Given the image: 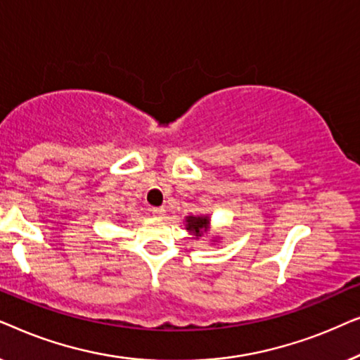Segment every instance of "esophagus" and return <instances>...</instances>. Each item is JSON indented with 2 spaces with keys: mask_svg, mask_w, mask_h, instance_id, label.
Returning a JSON list of instances; mask_svg holds the SVG:
<instances>
[{
  "mask_svg": "<svg viewBox=\"0 0 360 360\" xmlns=\"http://www.w3.org/2000/svg\"><path fill=\"white\" fill-rule=\"evenodd\" d=\"M152 214L157 216V218H164L165 208H152Z\"/></svg>",
  "mask_w": 360,
  "mask_h": 360,
  "instance_id": "34e87169",
  "label": "esophagus"
}]
</instances>
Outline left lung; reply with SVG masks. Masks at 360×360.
Wrapping results in <instances>:
<instances>
[{
	"label": "left lung",
	"instance_id": "1",
	"mask_svg": "<svg viewBox=\"0 0 360 360\" xmlns=\"http://www.w3.org/2000/svg\"><path fill=\"white\" fill-rule=\"evenodd\" d=\"M208 224H210V219L206 218V216H188L186 218V229L191 231L196 238H200L201 231H206L208 229Z\"/></svg>",
	"mask_w": 360,
	"mask_h": 360
}]
</instances>
